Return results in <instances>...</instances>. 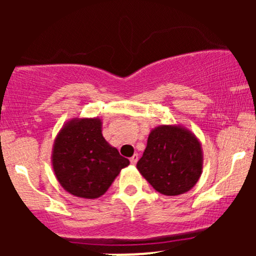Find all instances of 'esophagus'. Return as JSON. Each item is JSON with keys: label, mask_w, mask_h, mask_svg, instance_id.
I'll list each match as a JSON object with an SVG mask.
<instances>
[{"label": "esophagus", "mask_w": 256, "mask_h": 256, "mask_svg": "<svg viewBox=\"0 0 256 256\" xmlns=\"http://www.w3.org/2000/svg\"><path fill=\"white\" fill-rule=\"evenodd\" d=\"M137 161H138V154H134V156L130 158V162L132 165H136Z\"/></svg>", "instance_id": "34e87169"}]
</instances>
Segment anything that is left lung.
Returning a JSON list of instances; mask_svg holds the SVG:
<instances>
[{"instance_id":"8db88e82","label":"left lung","mask_w":256,"mask_h":256,"mask_svg":"<svg viewBox=\"0 0 256 256\" xmlns=\"http://www.w3.org/2000/svg\"><path fill=\"white\" fill-rule=\"evenodd\" d=\"M204 152L198 138L182 125H160L148 136L137 170L162 195L189 192L201 177Z\"/></svg>"}]
</instances>
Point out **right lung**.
I'll return each mask as SVG.
<instances>
[{
    "instance_id": "right-lung-1",
    "label": "right lung",
    "mask_w": 256,
    "mask_h": 256,
    "mask_svg": "<svg viewBox=\"0 0 256 256\" xmlns=\"http://www.w3.org/2000/svg\"><path fill=\"white\" fill-rule=\"evenodd\" d=\"M130 161L102 136L100 118H73L56 134L52 152L55 177L67 192L98 198Z\"/></svg>"
}]
</instances>
